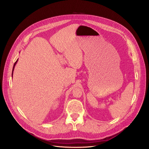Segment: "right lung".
I'll return each mask as SVG.
<instances>
[{"label":"right lung","mask_w":149,"mask_h":149,"mask_svg":"<svg viewBox=\"0 0 149 149\" xmlns=\"http://www.w3.org/2000/svg\"><path fill=\"white\" fill-rule=\"evenodd\" d=\"M17 61L15 62V63H14V65H13V70H12V71H13V70H14V67H15V64H16V63L17 62ZM12 75H13V72H12Z\"/></svg>","instance_id":"right-lung-1"}]
</instances>
